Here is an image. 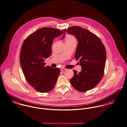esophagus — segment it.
I'll return each instance as SVG.
<instances>
[{
    "label": "esophagus",
    "instance_id": "34e87169",
    "mask_svg": "<svg viewBox=\"0 0 127 127\" xmlns=\"http://www.w3.org/2000/svg\"><path fill=\"white\" fill-rule=\"evenodd\" d=\"M60 70H61V71H63V70H66L67 69H66V68H63V67H61V69H60Z\"/></svg>",
    "mask_w": 127,
    "mask_h": 127
}]
</instances>
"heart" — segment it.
I'll return each instance as SVG.
<instances>
[{
	"label": "heart",
	"mask_w": 127,
	"mask_h": 127,
	"mask_svg": "<svg viewBox=\"0 0 127 127\" xmlns=\"http://www.w3.org/2000/svg\"><path fill=\"white\" fill-rule=\"evenodd\" d=\"M65 40L66 42V41H69L71 40H75V39L73 36L70 34H67L66 35V37L65 38Z\"/></svg>",
	"instance_id": "heart-1"
}]
</instances>
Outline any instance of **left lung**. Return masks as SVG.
I'll use <instances>...</instances> for the list:
<instances>
[{"mask_svg":"<svg viewBox=\"0 0 127 127\" xmlns=\"http://www.w3.org/2000/svg\"><path fill=\"white\" fill-rule=\"evenodd\" d=\"M74 35L78 41L75 58L79 60L81 71L73 70L70 79L72 86L76 90L85 92L95 88L100 82L104 73L106 51L100 39L91 32L79 26L63 30Z\"/></svg>","mask_w":127,"mask_h":127,"instance_id":"left-lung-1","label":"left lung"}]
</instances>
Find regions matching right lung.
<instances>
[{
    "mask_svg": "<svg viewBox=\"0 0 127 127\" xmlns=\"http://www.w3.org/2000/svg\"><path fill=\"white\" fill-rule=\"evenodd\" d=\"M63 33L56 29L43 27L31 33L25 39L20 53V63L29 84L40 93L52 90L60 74L59 68L45 67V59L52 54L55 37Z\"/></svg>",
    "mask_w": 127,
    "mask_h": 127,
    "instance_id": "obj_1",
    "label": "right lung"
}]
</instances>
